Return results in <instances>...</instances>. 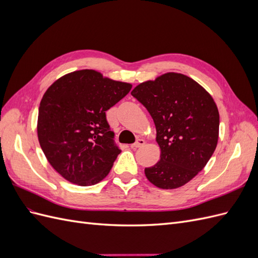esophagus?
Returning a JSON list of instances; mask_svg holds the SVG:
<instances>
[{"label":"esophagus","mask_w":258,"mask_h":258,"mask_svg":"<svg viewBox=\"0 0 258 258\" xmlns=\"http://www.w3.org/2000/svg\"><path fill=\"white\" fill-rule=\"evenodd\" d=\"M145 144V141L143 139H138L137 140V142L136 143H134L131 145V147L132 148H138V147H141V146H143Z\"/></svg>","instance_id":"obj_1"}]
</instances>
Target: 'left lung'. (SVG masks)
<instances>
[{
  "instance_id": "left-lung-1",
  "label": "left lung",
  "mask_w": 258,
  "mask_h": 258,
  "mask_svg": "<svg viewBox=\"0 0 258 258\" xmlns=\"http://www.w3.org/2000/svg\"><path fill=\"white\" fill-rule=\"evenodd\" d=\"M131 95L151 114L160 147V160L145 168V176L161 189L188 183L217 145L220 114L212 96L190 77L174 72L139 84Z\"/></svg>"
}]
</instances>
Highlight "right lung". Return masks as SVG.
Segmentation results:
<instances>
[{
    "label": "right lung",
    "instance_id": "add662e5",
    "mask_svg": "<svg viewBox=\"0 0 258 258\" xmlns=\"http://www.w3.org/2000/svg\"><path fill=\"white\" fill-rule=\"evenodd\" d=\"M131 87L86 69L61 76L44 93L38 142L50 166L70 183L91 186L110 173L120 150L105 112Z\"/></svg>",
    "mask_w": 258,
    "mask_h": 258
}]
</instances>
